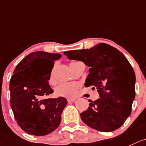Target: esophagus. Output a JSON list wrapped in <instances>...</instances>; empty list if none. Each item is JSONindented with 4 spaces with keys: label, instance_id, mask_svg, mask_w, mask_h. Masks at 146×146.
Returning a JSON list of instances; mask_svg holds the SVG:
<instances>
[{
    "label": "esophagus",
    "instance_id": "1",
    "mask_svg": "<svg viewBox=\"0 0 146 146\" xmlns=\"http://www.w3.org/2000/svg\"><path fill=\"white\" fill-rule=\"evenodd\" d=\"M76 98H68L67 101L68 102H74L76 100Z\"/></svg>",
    "mask_w": 146,
    "mask_h": 146
}]
</instances>
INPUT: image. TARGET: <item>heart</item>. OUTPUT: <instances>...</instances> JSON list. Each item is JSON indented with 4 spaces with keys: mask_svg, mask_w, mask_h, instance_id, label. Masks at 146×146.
Here are the masks:
<instances>
[{
    "mask_svg": "<svg viewBox=\"0 0 146 146\" xmlns=\"http://www.w3.org/2000/svg\"><path fill=\"white\" fill-rule=\"evenodd\" d=\"M77 62H70L69 66L77 63ZM55 80L54 79L53 74H51L49 78L50 84H54ZM79 87V84L76 82H64L61 83L59 85L56 86L55 88V94L58 97H63V98H73L77 94V89Z\"/></svg>",
    "mask_w": 146,
    "mask_h": 146,
    "instance_id": "heart-1",
    "label": "heart"
}]
</instances>
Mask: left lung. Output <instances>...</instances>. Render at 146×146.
I'll return each instance as SVG.
<instances>
[{
    "instance_id": "1",
    "label": "left lung",
    "mask_w": 146,
    "mask_h": 146,
    "mask_svg": "<svg viewBox=\"0 0 146 146\" xmlns=\"http://www.w3.org/2000/svg\"><path fill=\"white\" fill-rule=\"evenodd\" d=\"M64 54L69 59L82 61L90 66L84 86H94L100 95V99L89 100L88 109L80 114L82 120L101 132L121 127L131 113L135 97V74L125 56L104 43Z\"/></svg>"
}]
</instances>
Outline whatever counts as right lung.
Wrapping results in <instances>:
<instances>
[{"label": "right lung", "mask_w": 146, "mask_h": 146, "mask_svg": "<svg viewBox=\"0 0 146 146\" xmlns=\"http://www.w3.org/2000/svg\"><path fill=\"white\" fill-rule=\"evenodd\" d=\"M61 56L45 51L32 52L14 69L9 85L11 106L17 124L28 134L46 135L60 124L67 101L62 97H47L54 92L48 81L54 61Z\"/></svg>", "instance_id": "right-lung-1"}]
</instances>
